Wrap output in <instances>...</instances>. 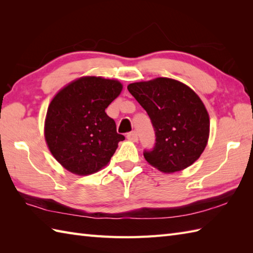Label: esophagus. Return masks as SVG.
Here are the masks:
<instances>
[{
  "label": "esophagus",
  "instance_id": "obj_1",
  "mask_svg": "<svg viewBox=\"0 0 253 253\" xmlns=\"http://www.w3.org/2000/svg\"><path fill=\"white\" fill-rule=\"evenodd\" d=\"M127 139L129 141H132V142H137L138 141V133L136 131H131L127 135Z\"/></svg>",
  "mask_w": 253,
  "mask_h": 253
}]
</instances>
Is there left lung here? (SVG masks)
<instances>
[{
	"instance_id": "8db88e82",
	"label": "left lung",
	"mask_w": 253,
	"mask_h": 253,
	"mask_svg": "<svg viewBox=\"0 0 253 253\" xmlns=\"http://www.w3.org/2000/svg\"><path fill=\"white\" fill-rule=\"evenodd\" d=\"M127 89L147 111L154 127L152 151L147 162L165 174L189 168L206 149L210 116L199 95L178 80L158 77L129 84Z\"/></svg>"
}]
</instances>
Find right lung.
<instances>
[{
	"mask_svg": "<svg viewBox=\"0 0 253 253\" xmlns=\"http://www.w3.org/2000/svg\"><path fill=\"white\" fill-rule=\"evenodd\" d=\"M123 90L116 79L84 76L54 95L47 107L44 138L53 157L79 176L94 174L109 164L118 142L115 122L105 109Z\"/></svg>",
	"mask_w": 253,
	"mask_h": 253,
	"instance_id": "obj_1",
	"label": "right lung"
}]
</instances>
